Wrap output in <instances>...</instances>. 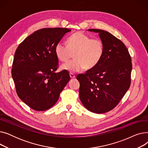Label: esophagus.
Returning <instances> with one entry per match:
<instances>
[{
	"label": "esophagus",
	"mask_w": 148,
	"mask_h": 148,
	"mask_svg": "<svg viewBox=\"0 0 148 148\" xmlns=\"http://www.w3.org/2000/svg\"><path fill=\"white\" fill-rule=\"evenodd\" d=\"M69 76H70V77H71V79H72L75 78V75L74 74H73V73H69Z\"/></svg>",
	"instance_id": "obj_1"
}]
</instances>
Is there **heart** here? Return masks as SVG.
I'll return each mask as SVG.
<instances>
[{
  "label": "heart",
  "mask_w": 148,
  "mask_h": 148,
  "mask_svg": "<svg viewBox=\"0 0 148 148\" xmlns=\"http://www.w3.org/2000/svg\"><path fill=\"white\" fill-rule=\"evenodd\" d=\"M104 53L103 41L93 38L82 32L73 34L68 40V45L59 42L55 46L57 58L66 62L73 56V60L61 65V69L70 73L80 72L84 68L91 69L95 68L101 59Z\"/></svg>",
  "instance_id": "obj_1"
}]
</instances>
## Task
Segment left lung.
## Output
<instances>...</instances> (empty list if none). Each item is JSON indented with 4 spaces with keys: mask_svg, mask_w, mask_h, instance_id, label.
Instances as JSON below:
<instances>
[{
    "mask_svg": "<svg viewBox=\"0 0 148 148\" xmlns=\"http://www.w3.org/2000/svg\"><path fill=\"white\" fill-rule=\"evenodd\" d=\"M99 34L104 53L98 64L77 76L79 97L86 108L95 113L109 112L118 105L131 84V56L121 40L107 31L91 29Z\"/></svg>",
    "mask_w": 148,
    "mask_h": 148,
    "instance_id": "1",
    "label": "left lung"
}]
</instances>
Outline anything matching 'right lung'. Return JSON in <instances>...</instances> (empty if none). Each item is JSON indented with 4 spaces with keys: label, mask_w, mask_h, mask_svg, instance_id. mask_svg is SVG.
<instances>
[{
    "label": "right lung",
    "mask_w": 148,
    "mask_h": 148,
    "mask_svg": "<svg viewBox=\"0 0 148 148\" xmlns=\"http://www.w3.org/2000/svg\"><path fill=\"white\" fill-rule=\"evenodd\" d=\"M71 30L43 28L27 36L15 51L11 74L18 97L32 109L44 111L56 103L70 80L69 73H55V46Z\"/></svg>",
    "instance_id": "right-lung-1"
}]
</instances>
